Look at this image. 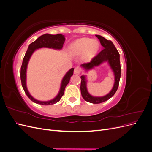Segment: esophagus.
Wrapping results in <instances>:
<instances>
[{"instance_id":"obj_1","label":"esophagus","mask_w":152,"mask_h":152,"mask_svg":"<svg viewBox=\"0 0 152 152\" xmlns=\"http://www.w3.org/2000/svg\"><path fill=\"white\" fill-rule=\"evenodd\" d=\"M81 72V68L79 66H77L74 69V73L76 75H79L80 74Z\"/></svg>"}]
</instances>
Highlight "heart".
<instances>
[{"label": "heart", "mask_w": 152, "mask_h": 152, "mask_svg": "<svg viewBox=\"0 0 152 152\" xmlns=\"http://www.w3.org/2000/svg\"><path fill=\"white\" fill-rule=\"evenodd\" d=\"M99 48V42L96 39L81 38L74 41L69 48V51L73 56L84 53L85 58L89 59L93 57Z\"/></svg>", "instance_id": "obj_1"}]
</instances>
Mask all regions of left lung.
Wrapping results in <instances>:
<instances>
[{
	"mask_svg": "<svg viewBox=\"0 0 152 152\" xmlns=\"http://www.w3.org/2000/svg\"><path fill=\"white\" fill-rule=\"evenodd\" d=\"M98 39L99 40L100 43L103 46V49L98 55L92 59L89 63L82 64L80 65L85 70L88 71L94 66H98L104 62H108L109 65L113 72L115 76V82L112 89L108 94L102 97H95L91 96L87 89V80L86 75H82L81 84H80V91L81 94L83 98L87 102L94 104H98L106 102L116 93L119 85V81L121 79V68L120 63V54H119L117 49L115 47L111 40H108L104 38L103 37L96 35Z\"/></svg>",
	"mask_w": 152,
	"mask_h": 152,
	"instance_id": "obj_1",
	"label": "left lung"
}]
</instances>
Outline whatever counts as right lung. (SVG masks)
I'll use <instances>...</instances> for the list:
<instances>
[{"mask_svg": "<svg viewBox=\"0 0 152 152\" xmlns=\"http://www.w3.org/2000/svg\"><path fill=\"white\" fill-rule=\"evenodd\" d=\"M65 36L61 34H57V35H50L49 34H45L37 39L34 42L31 43L26 54L23 59L22 65L21 67V73H20V77H21V85L23 88L27 96L31 99L32 102L40 104L42 105H50L53 104L58 102L59 100L61 99L63 95L64 94V92H65V87L70 82V78L73 74V70L74 68H72L70 70H69L65 75L64 76L63 79L61 81L60 89L58 94L55 97L54 99L47 101V102H42V101H39L35 99L34 98L32 97L29 93V92L27 89L26 84V69L27 66H28V63L30 60V58L31 56V54L34 53V52L36 49L42 48H52L54 49H61L63 46V44L65 43Z\"/></svg>", "mask_w": 152, "mask_h": 152, "instance_id": "add662e5", "label": "right lung"}]
</instances>
